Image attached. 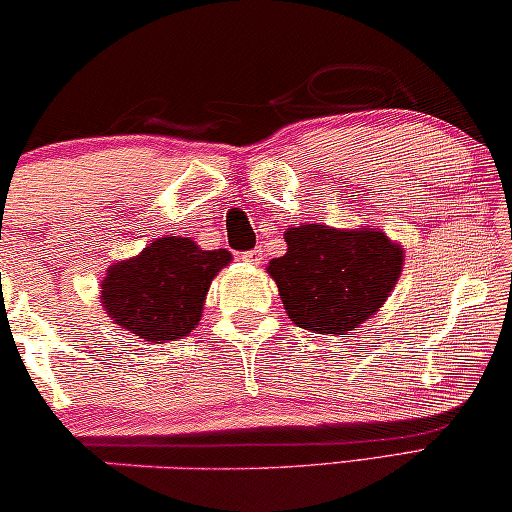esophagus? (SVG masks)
<instances>
[{"label":"esophagus","mask_w":512,"mask_h":512,"mask_svg":"<svg viewBox=\"0 0 512 512\" xmlns=\"http://www.w3.org/2000/svg\"><path fill=\"white\" fill-rule=\"evenodd\" d=\"M241 259H243V262H246V264L257 266V264H262L264 250H262V248H253V250H248V253H243Z\"/></svg>","instance_id":"esophagus-1"}]
</instances>
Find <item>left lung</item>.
<instances>
[{
    "instance_id": "left-lung-1",
    "label": "left lung",
    "mask_w": 512,
    "mask_h": 512,
    "mask_svg": "<svg viewBox=\"0 0 512 512\" xmlns=\"http://www.w3.org/2000/svg\"><path fill=\"white\" fill-rule=\"evenodd\" d=\"M287 253L266 271L289 319L305 331L347 338L384 305L400 278L404 250L381 230L289 227Z\"/></svg>"
}]
</instances>
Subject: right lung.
<instances>
[{"instance_id": "add662e5", "label": "right lung", "mask_w": 512, "mask_h": 512, "mask_svg": "<svg viewBox=\"0 0 512 512\" xmlns=\"http://www.w3.org/2000/svg\"><path fill=\"white\" fill-rule=\"evenodd\" d=\"M230 262L225 248L202 250L186 236H163L110 266L101 303L119 329L144 342L177 340L200 324L211 280Z\"/></svg>"}]
</instances>
